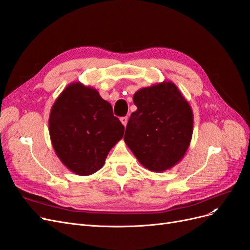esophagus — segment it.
I'll return each instance as SVG.
<instances>
[{
  "instance_id": "obj_1",
  "label": "esophagus",
  "mask_w": 250,
  "mask_h": 250,
  "mask_svg": "<svg viewBox=\"0 0 250 250\" xmlns=\"http://www.w3.org/2000/svg\"><path fill=\"white\" fill-rule=\"evenodd\" d=\"M120 121H121V123H122L124 126H126L127 122H128V118L127 117H122V118L120 119Z\"/></svg>"
}]
</instances>
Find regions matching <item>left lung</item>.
I'll use <instances>...</instances> for the list:
<instances>
[{"instance_id": "obj_1", "label": "left lung", "mask_w": 250, "mask_h": 250, "mask_svg": "<svg viewBox=\"0 0 250 250\" xmlns=\"http://www.w3.org/2000/svg\"><path fill=\"white\" fill-rule=\"evenodd\" d=\"M124 141L142 166L152 172L174 167L185 156L193 134V110L171 81L140 88L133 95Z\"/></svg>"}]
</instances>
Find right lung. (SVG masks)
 <instances>
[{"mask_svg": "<svg viewBox=\"0 0 250 250\" xmlns=\"http://www.w3.org/2000/svg\"><path fill=\"white\" fill-rule=\"evenodd\" d=\"M49 133L60 162L86 176L103 167L110 149L123 138L124 126L97 89L72 82L52 105Z\"/></svg>", "mask_w": 250, "mask_h": 250, "instance_id": "obj_1", "label": "right lung"}]
</instances>
